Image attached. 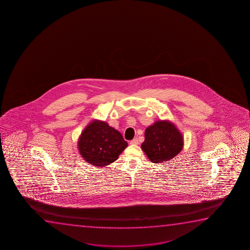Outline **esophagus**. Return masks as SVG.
<instances>
[{
	"label": "esophagus",
	"instance_id": "obj_1",
	"mask_svg": "<svg viewBox=\"0 0 250 250\" xmlns=\"http://www.w3.org/2000/svg\"><path fill=\"white\" fill-rule=\"evenodd\" d=\"M130 144H131V145H137V144H138V139L137 138H134V139L130 141Z\"/></svg>",
	"mask_w": 250,
	"mask_h": 250
}]
</instances>
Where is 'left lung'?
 Instances as JSON below:
<instances>
[{"mask_svg":"<svg viewBox=\"0 0 250 250\" xmlns=\"http://www.w3.org/2000/svg\"><path fill=\"white\" fill-rule=\"evenodd\" d=\"M183 145V136L173 124L157 121L145 130L142 148L152 162L161 163L179 154Z\"/></svg>","mask_w":250,"mask_h":250,"instance_id":"left-lung-1","label":"left lung"}]
</instances>
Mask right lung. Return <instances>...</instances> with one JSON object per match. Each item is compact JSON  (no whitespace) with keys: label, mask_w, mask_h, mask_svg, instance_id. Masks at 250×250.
Returning a JSON list of instances; mask_svg holds the SVG:
<instances>
[{"label":"right lung","mask_w":250,"mask_h":250,"mask_svg":"<svg viewBox=\"0 0 250 250\" xmlns=\"http://www.w3.org/2000/svg\"><path fill=\"white\" fill-rule=\"evenodd\" d=\"M127 145L118 130L97 120L86 127L79 140L81 155L88 163L98 167L116 161Z\"/></svg>","instance_id":"obj_1"}]
</instances>
